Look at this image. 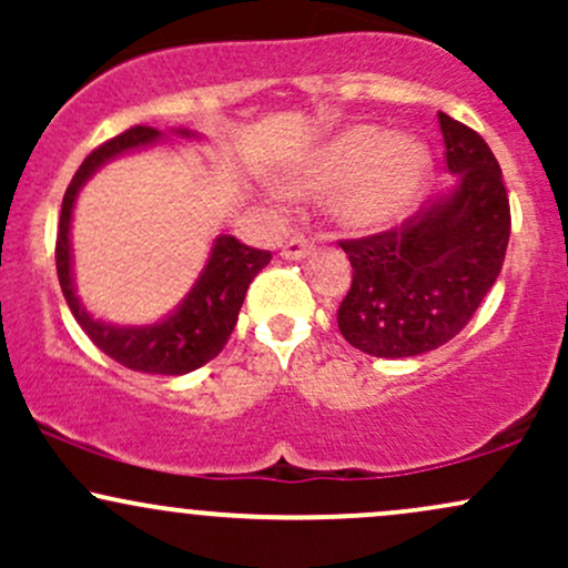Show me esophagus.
Returning a JSON list of instances; mask_svg holds the SVG:
<instances>
[{"mask_svg":"<svg viewBox=\"0 0 568 568\" xmlns=\"http://www.w3.org/2000/svg\"><path fill=\"white\" fill-rule=\"evenodd\" d=\"M312 251H315V245H312L310 240L293 237V240H288V243L283 245V251H280V256L288 258V262H302V258L310 256Z\"/></svg>","mask_w":568,"mask_h":568,"instance_id":"esophagus-1","label":"esophagus"}]
</instances>
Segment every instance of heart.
Instances as JSON below:
<instances>
[{
	"label": "heart",
	"instance_id": "b5f03b06",
	"mask_svg": "<svg viewBox=\"0 0 568 568\" xmlns=\"http://www.w3.org/2000/svg\"><path fill=\"white\" fill-rule=\"evenodd\" d=\"M433 152L416 135H393L379 125H352L306 158L285 179L288 197H331L342 230L379 234L406 221L425 197Z\"/></svg>",
	"mask_w": 568,
	"mask_h": 568
}]
</instances>
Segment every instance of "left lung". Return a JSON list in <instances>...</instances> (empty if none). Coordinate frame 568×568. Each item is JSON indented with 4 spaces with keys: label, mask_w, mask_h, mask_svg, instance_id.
I'll use <instances>...</instances> for the list:
<instances>
[{
    "label": "left lung",
    "mask_w": 568,
    "mask_h": 568,
    "mask_svg": "<svg viewBox=\"0 0 568 568\" xmlns=\"http://www.w3.org/2000/svg\"><path fill=\"white\" fill-rule=\"evenodd\" d=\"M456 184L400 230L342 243L352 285L338 331L374 357H414L459 334L497 283L510 240L499 162L475 130L438 114Z\"/></svg>",
    "instance_id": "8db88e82"
}]
</instances>
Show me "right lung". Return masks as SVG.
I'll list each match as a JSON object with an SVG mask.
<instances>
[{
    "instance_id": "obj_1",
    "label": "right lung",
    "mask_w": 568,
    "mask_h": 568,
    "mask_svg": "<svg viewBox=\"0 0 568 568\" xmlns=\"http://www.w3.org/2000/svg\"><path fill=\"white\" fill-rule=\"evenodd\" d=\"M179 139H200L194 130H173ZM165 135L154 128H130L116 139L98 146L80 171L74 173L71 184L63 194L61 224H58L55 243V266L61 280L63 298H67L71 315L82 325V331L93 338V344L109 357H114L120 366L141 371V374L181 376L189 371L205 366L207 361L224 349L234 323H237L240 306L245 302V293L251 280L270 264V253L256 251L240 243L232 234H219L213 240L207 262L202 266L200 277L194 280L192 291L173 306L165 317L146 325H116L101 317H93L84 310L82 298L77 296L74 285V253H71V216H74L80 189L101 171L106 162L122 154L141 152V149L158 146Z\"/></svg>"
}]
</instances>
